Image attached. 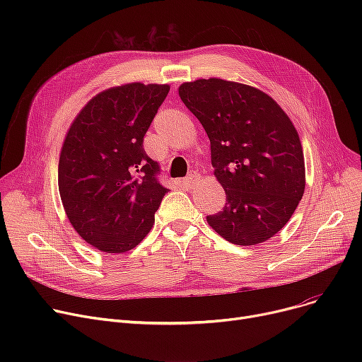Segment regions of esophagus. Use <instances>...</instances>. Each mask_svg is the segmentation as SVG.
Instances as JSON below:
<instances>
[{
  "mask_svg": "<svg viewBox=\"0 0 362 362\" xmlns=\"http://www.w3.org/2000/svg\"><path fill=\"white\" fill-rule=\"evenodd\" d=\"M199 180H201L199 173H197V171H191V173H189V176L182 180V183L186 187H194L197 183H199Z\"/></svg>",
  "mask_w": 362,
  "mask_h": 362,
  "instance_id": "obj_1",
  "label": "esophagus"
}]
</instances>
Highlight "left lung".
I'll list each match as a JSON object with an SVG mask.
<instances>
[{"label":"left lung","instance_id":"obj_1","mask_svg":"<svg viewBox=\"0 0 362 362\" xmlns=\"http://www.w3.org/2000/svg\"><path fill=\"white\" fill-rule=\"evenodd\" d=\"M183 104L211 144L214 176L226 205L206 221L226 240L250 246L273 238L305 191V163L298 132L265 92L217 78L179 86Z\"/></svg>","mask_w":362,"mask_h":362}]
</instances>
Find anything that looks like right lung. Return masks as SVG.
<instances>
[{
    "label": "right lung",
    "mask_w": 362,
    "mask_h": 362,
    "mask_svg": "<svg viewBox=\"0 0 362 362\" xmlns=\"http://www.w3.org/2000/svg\"><path fill=\"white\" fill-rule=\"evenodd\" d=\"M170 90L141 82L100 92L76 116L60 152L59 191L74 230L93 248L120 254L149 233L167 194L144 136Z\"/></svg>",
    "instance_id": "obj_1"
}]
</instances>
